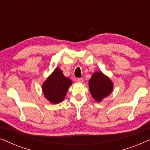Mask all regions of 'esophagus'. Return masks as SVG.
I'll use <instances>...</instances> for the list:
<instances>
[{
  "label": "esophagus",
  "mask_w": 150,
  "mask_h": 150,
  "mask_svg": "<svg viewBox=\"0 0 150 150\" xmlns=\"http://www.w3.org/2000/svg\"><path fill=\"white\" fill-rule=\"evenodd\" d=\"M78 82L80 83H83L84 82V79L83 78H80V79H78Z\"/></svg>",
  "instance_id": "obj_1"
}]
</instances>
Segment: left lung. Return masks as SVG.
<instances>
[{
    "label": "left lung",
    "mask_w": 150,
    "mask_h": 150,
    "mask_svg": "<svg viewBox=\"0 0 150 150\" xmlns=\"http://www.w3.org/2000/svg\"><path fill=\"white\" fill-rule=\"evenodd\" d=\"M89 88L93 99L100 102L111 93L113 83L102 71H95L89 81Z\"/></svg>",
    "instance_id": "8db88e82"
}]
</instances>
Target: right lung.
Here are the masks:
<instances>
[{"instance_id": "right-lung-1", "label": "right lung", "mask_w": 150, "mask_h": 150, "mask_svg": "<svg viewBox=\"0 0 150 150\" xmlns=\"http://www.w3.org/2000/svg\"><path fill=\"white\" fill-rule=\"evenodd\" d=\"M71 84L72 81L63 75L60 68L57 67L42 84L43 93L50 103L59 104L65 99Z\"/></svg>"}]
</instances>
